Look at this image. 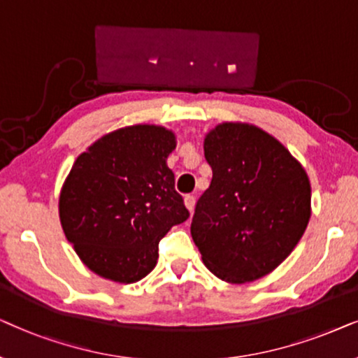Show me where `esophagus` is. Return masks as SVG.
<instances>
[{
    "label": "esophagus",
    "mask_w": 358,
    "mask_h": 358,
    "mask_svg": "<svg viewBox=\"0 0 358 358\" xmlns=\"http://www.w3.org/2000/svg\"><path fill=\"white\" fill-rule=\"evenodd\" d=\"M194 203H196V198H194L193 194H188V196H185V206L188 208V211H193Z\"/></svg>",
    "instance_id": "obj_1"
}]
</instances>
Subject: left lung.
<instances>
[{"instance_id": "1", "label": "left lung", "mask_w": 358, "mask_h": 358, "mask_svg": "<svg viewBox=\"0 0 358 358\" xmlns=\"http://www.w3.org/2000/svg\"><path fill=\"white\" fill-rule=\"evenodd\" d=\"M213 169L198 199L192 237L204 265L229 283L273 271L311 217L306 171L275 137L241 122L219 124L204 139Z\"/></svg>"}]
</instances>
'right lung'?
<instances>
[{
  "label": "right lung",
  "mask_w": 358,
  "mask_h": 358,
  "mask_svg": "<svg viewBox=\"0 0 358 358\" xmlns=\"http://www.w3.org/2000/svg\"><path fill=\"white\" fill-rule=\"evenodd\" d=\"M176 142L160 126L122 127L75 160L59 199L66 239L103 278L134 283L159 259V242L189 217L166 157Z\"/></svg>",
  "instance_id": "1"
}]
</instances>
